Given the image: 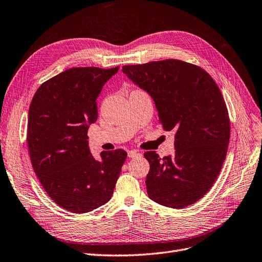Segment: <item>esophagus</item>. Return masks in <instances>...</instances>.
<instances>
[{"instance_id":"obj_1","label":"esophagus","mask_w":262,"mask_h":262,"mask_svg":"<svg viewBox=\"0 0 262 262\" xmlns=\"http://www.w3.org/2000/svg\"><path fill=\"white\" fill-rule=\"evenodd\" d=\"M128 156H129L130 158H134V157H139V156H141V154H140V152H139L138 150H134V149H132V150H129V151H128Z\"/></svg>"}]
</instances>
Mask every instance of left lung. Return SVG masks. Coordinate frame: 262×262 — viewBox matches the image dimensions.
Wrapping results in <instances>:
<instances>
[{"label": "left lung", "instance_id": "1", "mask_svg": "<svg viewBox=\"0 0 262 262\" xmlns=\"http://www.w3.org/2000/svg\"><path fill=\"white\" fill-rule=\"evenodd\" d=\"M132 82L147 92L165 130H174V154L149 162L148 197L169 208H185L209 191L227 156L230 121L214 80L201 67L178 59L122 67Z\"/></svg>", "mask_w": 262, "mask_h": 262}]
</instances>
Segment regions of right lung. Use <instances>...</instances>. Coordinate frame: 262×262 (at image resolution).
<instances>
[{"label": "right lung", "instance_id": "right-lung-1", "mask_svg": "<svg viewBox=\"0 0 262 262\" xmlns=\"http://www.w3.org/2000/svg\"><path fill=\"white\" fill-rule=\"evenodd\" d=\"M119 67L65 70L35 92L28 115L31 164L44 191L61 208L92 211L112 198L123 149L102 151L96 160L89 147V124L97 120L96 98Z\"/></svg>", "mask_w": 262, "mask_h": 262}]
</instances>
